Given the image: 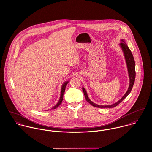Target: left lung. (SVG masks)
Here are the masks:
<instances>
[{
    "label": "left lung",
    "instance_id": "8db88e82",
    "mask_svg": "<svg viewBox=\"0 0 152 152\" xmlns=\"http://www.w3.org/2000/svg\"><path fill=\"white\" fill-rule=\"evenodd\" d=\"M122 43L119 44L120 47H121L123 52H124V54L125 56V58L126 60V65L128 67V74H129V86L128 88V91H126V92L125 93V94L121 98V99H119L118 102H116V103L112 104V105H99L98 104H96L95 103H94L93 102H92L88 98V95H87V91L84 88H83V91L84 92L86 99L87 100V102H89L91 105L96 107V108H114L115 107H116L118 104H119L129 94L132 89V87L133 86L134 83V80H135V76H136V72H135V63H134V58L132 54V52L129 49V48L128 47V45L126 43L125 40L124 39H122L121 40Z\"/></svg>",
    "mask_w": 152,
    "mask_h": 152
}]
</instances>
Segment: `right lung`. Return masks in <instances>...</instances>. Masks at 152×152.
<instances>
[{
    "label": "right lung",
    "mask_w": 152,
    "mask_h": 152,
    "mask_svg": "<svg viewBox=\"0 0 152 152\" xmlns=\"http://www.w3.org/2000/svg\"><path fill=\"white\" fill-rule=\"evenodd\" d=\"M68 81H66L63 84V86H62V87H61V95H60V99H59V101H58V103L54 106V107H53V108L51 109H50V110H51V109H56L57 107H59V105H61V102H62V101H63V96H64V92H65V87H66V84H68Z\"/></svg>",
    "instance_id": "1"
}]
</instances>
